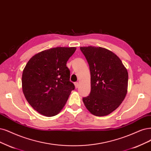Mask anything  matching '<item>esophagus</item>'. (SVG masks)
I'll return each mask as SVG.
<instances>
[{
  "instance_id": "1",
  "label": "esophagus",
  "mask_w": 151,
  "mask_h": 151,
  "mask_svg": "<svg viewBox=\"0 0 151 151\" xmlns=\"http://www.w3.org/2000/svg\"><path fill=\"white\" fill-rule=\"evenodd\" d=\"M75 86L76 88H78V86H79V83H78V82L75 83Z\"/></svg>"
}]
</instances>
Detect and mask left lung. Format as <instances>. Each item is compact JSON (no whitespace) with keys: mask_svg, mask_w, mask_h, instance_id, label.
Instances as JSON below:
<instances>
[{"mask_svg":"<svg viewBox=\"0 0 151 151\" xmlns=\"http://www.w3.org/2000/svg\"><path fill=\"white\" fill-rule=\"evenodd\" d=\"M90 66L91 92L83 98L86 109L96 116L109 114L118 108L127 92L128 73L121 59L100 47H81Z\"/></svg>","mask_w":151,"mask_h":151,"instance_id":"1","label":"left lung"}]
</instances>
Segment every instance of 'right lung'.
<instances>
[{
	"instance_id": "obj_1",
	"label": "right lung",
	"mask_w": 151,
	"mask_h": 151,
	"mask_svg": "<svg viewBox=\"0 0 151 151\" xmlns=\"http://www.w3.org/2000/svg\"><path fill=\"white\" fill-rule=\"evenodd\" d=\"M76 47H56L35 54L29 60L22 77V91L31 106L43 116L58 114L65 106L73 83L66 62Z\"/></svg>"
}]
</instances>
